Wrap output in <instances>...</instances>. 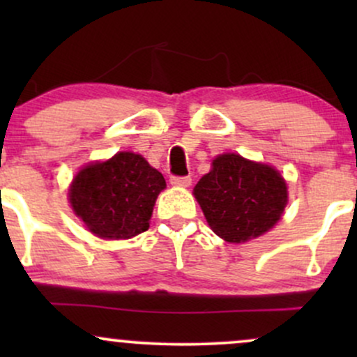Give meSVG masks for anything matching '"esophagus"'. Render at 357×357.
Instances as JSON below:
<instances>
[{
  "mask_svg": "<svg viewBox=\"0 0 357 357\" xmlns=\"http://www.w3.org/2000/svg\"><path fill=\"white\" fill-rule=\"evenodd\" d=\"M171 184L174 186H181V188H188L191 184V178L190 176H171Z\"/></svg>",
  "mask_w": 357,
  "mask_h": 357,
  "instance_id": "34e87169",
  "label": "esophagus"
}]
</instances>
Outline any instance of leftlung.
<instances>
[{
    "instance_id": "1",
    "label": "left lung",
    "mask_w": 357,
    "mask_h": 357,
    "mask_svg": "<svg viewBox=\"0 0 357 357\" xmlns=\"http://www.w3.org/2000/svg\"><path fill=\"white\" fill-rule=\"evenodd\" d=\"M208 225L220 238L241 243L264 235L280 220L287 184L272 166L221 154L195 186Z\"/></svg>"
}]
</instances>
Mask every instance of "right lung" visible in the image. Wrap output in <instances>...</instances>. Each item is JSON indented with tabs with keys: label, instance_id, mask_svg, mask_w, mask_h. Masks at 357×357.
<instances>
[{
	"label": "right lung",
	"instance_id": "obj_1",
	"mask_svg": "<svg viewBox=\"0 0 357 357\" xmlns=\"http://www.w3.org/2000/svg\"><path fill=\"white\" fill-rule=\"evenodd\" d=\"M166 181L142 155L117 153L85 166L70 186V204L93 235L105 240L136 236L149 228L158 195Z\"/></svg>",
	"mask_w": 357,
	"mask_h": 357
}]
</instances>
